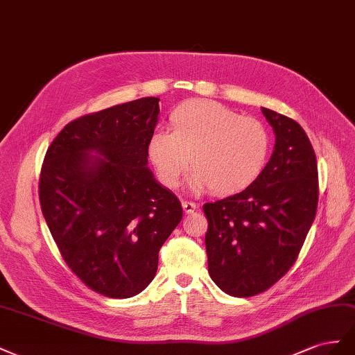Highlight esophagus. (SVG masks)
<instances>
[{"label":"esophagus","instance_id":"34e87169","mask_svg":"<svg viewBox=\"0 0 355 355\" xmlns=\"http://www.w3.org/2000/svg\"><path fill=\"white\" fill-rule=\"evenodd\" d=\"M181 205H183V209L186 214H191V212L196 211V208H198L195 202H191V200H181Z\"/></svg>","mask_w":355,"mask_h":355}]
</instances>
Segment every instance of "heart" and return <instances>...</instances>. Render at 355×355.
<instances>
[{
  "label": "heart",
  "instance_id": "heart-1",
  "mask_svg": "<svg viewBox=\"0 0 355 355\" xmlns=\"http://www.w3.org/2000/svg\"><path fill=\"white\" fill-rule=\"evenodd\" d=\"M169 125L171 132L157 129L147 144L151 165L166 187L178 186L191 165V191L234 195L254 183L268 165L269 129L216 101H187L172 111Z\"/></svg>",
  "mask_w": 355,
  "mask_h": 355
}]
</instances>
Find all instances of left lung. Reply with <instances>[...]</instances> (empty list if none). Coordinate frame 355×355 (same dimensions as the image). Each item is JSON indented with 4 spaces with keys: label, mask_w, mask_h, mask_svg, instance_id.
<instances>
[{
    "label": "left lung",
    "mask_w": 355,
    "mask_h": 355,
    "mask_svg": "<svg viewBox=\"0 0 355 355\" xmlns=\"http://www.w3.org/2000/svg\"><path fill=\"white\" fill-rule=\"evenodd\" d=\"M275 147L261 175L245 190L204 205L211 279L230 296L259 295L296 261L315 218L317 157L293 119L261 107Z\"/></svg>",
    "instance_id": "left-lung-1"
}]
</instances>
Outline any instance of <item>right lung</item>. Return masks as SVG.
<instances>
[{
	"label": "right lung",
	"mask_w": 355,
	"mask_h": 355,
	"mask_svg": "<svg viewBox=\"0 0 355 355\" xmlns=\"http://www.w3.org/2000/svg\"><path fill=\"white\" fill-rule=\"evenodd\" d=\"M148 96L68 123L47 148L40 204L67 265L107 297L137 296L153 281L159 250L183 208L148 168L159 120Z\"/></svg>",
	"instance_id": "right-lung-1"
}]
</instances>
